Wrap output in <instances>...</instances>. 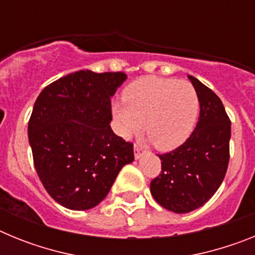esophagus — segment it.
Segmentation results:
<instances>
[{"label":"esophagus","instance_id":"esophagus-1","mask_svg":"<svg viewBox=\"0 0 255 255\" xmlns=\"http://www.w3.org/2000/svg\"><path fill=\"white\" fill-rule=\"evenodd\" d=\"M141 154H143V150H141V148L139 147V145H136V144H135V145H134V155H135V158H136V159L140 158Z\"/></svg>","mask_w":255,"mask_h":255}]
</instances>
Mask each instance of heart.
I'll return each mask as SVG.
<instances>
[{"label": "heart", "instance_id": "obj_1", "mask_svg": "<svg viewBox=\"0 0 255 255\" xmlns=\"http://www.w3.org/2000/svg\"><path fill=\"white\" fill-rule=\"evenodd\" d=\"M199 110V97L190 83L145 76L126 88L124 102L114 106V116L124 138L136 134L144 123V134L153 147L168 152L190 136Z\"/></svg>", "mask_w": 255, "mask_h": 255}]
</instances>
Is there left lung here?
Returning <instances> with one entry per match:
<instances>
[{"instance_id": "left-lung-1", "label": "left lung", "mask_w": 255, "mask_h": 255, "mask_svg": "<svg viewBox=\"0 0 255 255\" xmlns=\"http://www.w3.org/2000/svg\"><path fill=\"white\" fill-rule=\"evenodd\" d=\"M199 97L194 131L171 152L158 154L161 172L150 181L157 203L175 213H188L207 203L218 190L230 159L231 121L212 89L189 75Z\"/></svg>"}]
</instances>
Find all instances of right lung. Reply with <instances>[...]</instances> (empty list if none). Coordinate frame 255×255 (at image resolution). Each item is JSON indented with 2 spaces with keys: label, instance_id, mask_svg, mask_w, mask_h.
<instances>
[{
  "label": "right lung",
  "instance_id": "1",
  "mask_svg": "<svg viewBox=\"0 0 255 255\" xmlns=\"http://www.w3.org/2000/svg\"><path fill=\"white\" fill-rule=\"evenodd\" d=\"M124 73L89 70L60 78L40 92L29 119L33 161L44 189L61 206L85 211L101 203L134 145L112 131L111 97Z\"/></svg>",
  "mask_w": 255,
  "mask_h": 255
}]
</instances>
